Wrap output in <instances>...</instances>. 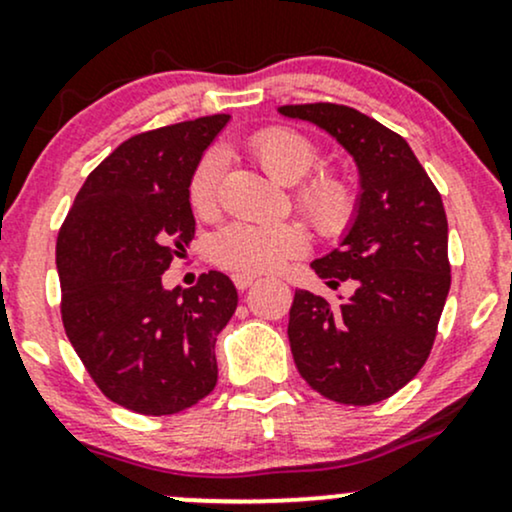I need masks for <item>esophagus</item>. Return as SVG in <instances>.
<instances>
[{"label":"esophagus","mask_w":512,"mask_h":512,"mask_svg":"<svg viewBox=\"0 0 512 512\" xmlns=\"http://www.w3.org/2000/svg\"><path fill=\"white\" fill-rule=\"evenodd\" d=\"M255 279H257L255 274H233V284H236V289L240 291L250 289V286L255 284Z\"/></svg>","instance_id":"obj_1"}]
</instances>
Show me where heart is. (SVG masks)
I'll use <instances>...</instances> for the list:
<instances>
[{"instance_id":"obj_1","label":"heart","mask_w":512,"mask_h":512,"mask_svg":"<svg viewBox=\"0 0 512 512\" xmlns=\"http://www.w3.org/2000/svg\"><path fill=\"white\" fill-rule=\"evenodd\" d=\"M250 151L272 178L296 185L293 202L322 236H339L354 221L358 192L337 168H318L320 149L291 127H264L250 137ZM226 156L209 149L190 175L192 209L204 219L219 211V190ZM308 250V233L293 221H233L211 243V260L238 274H260L281 267Z\"/></svg>"}]
</instances>
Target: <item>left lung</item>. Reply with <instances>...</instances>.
Segmentation results:
<instances>
[{
	"label": "left lung",
	"instance_id": "obj_1",
	"mask_svg": "<svg viewBox=\"0 0 512 512\" xmlns=\"http://www.w3.org/2000/svg\"><path fill=\"white\" fill-rule=\"evenodd\" d=\"M356 158L361 202L349 236L310 267L342 303L298 289L289 342L301 378L339 404L383 402L424 368L450 291L448 219L419 158L397 132L339 103L281 105Z\"/></svg>",
	"mask_w": 512,
	"mask_h": 512
}]
</instances>
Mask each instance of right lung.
Masks as SVG:
<instances>
[{"label":"right lung","mask_w":512,"mask_h":512,"mask_svg":"<svg viewBox=\"0 0 512 512\" xmlns=\"http://www.w3.org/2000/svg\"><path fill=\"white\" fill-rule=\"evenodd\" d=\"M228 117L129 137L88 173L57 236L64 332L98 390L137 414L195 407L219 378L236 286L207 272L180 293L161 276L195 238L190 175Z\"/></svg>","instance_id":"add662e5"}]
</instances>
